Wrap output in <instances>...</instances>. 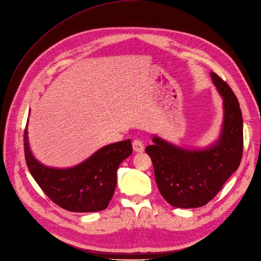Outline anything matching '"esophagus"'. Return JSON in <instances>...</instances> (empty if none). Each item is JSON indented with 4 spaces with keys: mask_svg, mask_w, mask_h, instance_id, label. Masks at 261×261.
Instances as JSON below:
<instances>
[{
    "mask_svg": "<svg viewBox=\"0 0 261 261\" xmlns=\"http://www.w3.org/2000/svg\"><path fill=\"white\" fill-rule=\"evenodd\" d=\"M133 149L135 152H143L144 151V144L141 140L135 139L133 141Z\"/></svg>",
    "mask_w": 261,
    "mask_h": 261,
    "instance_id": "1",
    "label": "esophagus"
}]
</instances>
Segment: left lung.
I'll return each instance as SVG.
<instances>
[{"mask_svg": "<svg viewBox=\"0 0 261 261\" xmlns=\"http://www.w3.org/2000/svg\"><path fill=\"white\" fill-rule=\"evenodd\" d=\"M223 97L220 137L201 149L175 145L159 136L145 148L154 166L155 181L165 200L175 207H199L211 201L239 168L243 153V119L239 101L227 83L210 72Z\"/></svg>", "mask_w": 261, "mask_h": 261, "instance_id": "8db88e82", "label": "left lung"}]
</instances>
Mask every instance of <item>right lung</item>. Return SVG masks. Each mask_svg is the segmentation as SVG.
<instances>
[{
    "instance_id": "add662e5",
    "label": "right lung",
    "mask_w": 261,
    "mask_h": 261,
    "mask_svg": "<svg viewBox=\"0 0 261 261\" xmlns=\"http://www.w3.org/2000/svg\"><path fill=\"white\" fill-rule=\"evenodd\" d=\"M132 152L127 139L105 145L70 168H54L34 158L30 149L28 123L24 130V155L31 174L52 201L70 212L105 210L116 190L119 166Z\"/></svg>"
}]
</instances>
